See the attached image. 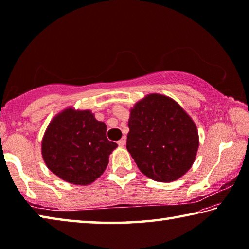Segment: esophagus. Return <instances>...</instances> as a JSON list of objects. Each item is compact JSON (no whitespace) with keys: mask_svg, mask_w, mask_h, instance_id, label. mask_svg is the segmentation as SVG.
Masks as SVG:
<instances>
[{"mask_svg":"<svg viewBox=\"0 0 249 249\" xmlns=\"http://www.w3.org/2000/svg\"><path fill=\"white\" fill-rule=\"evenodd\" d=\"M117 144H119V146H121V147H123V146H125V144H126V137L125 136H123L121 138V140L117 142Z\"/></svg>","mask_w":249,"mask_h":249,"instance_id":"esophagus-1","label":"esophagus"}]
</instances>
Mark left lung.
Returning <instances> with one entry per match:
<instances>
[{
	"label": "left lung",
	"instance_id": "8db88e82",
	"mask_svg": "<svg viewBox=\"0 0 249 249\" xmlns=\"http://www.w3.org/2000/svg\"><path fill=\"white\" fill-rule=\"evenodd\" d=\"M126 148L140 170L159 182H171L190 169L199 148L195 122L175 100L149 94L134 105Z\"/></svg>",
	"mask_w": 249,
	"mask_h": 249
}]
</instances>
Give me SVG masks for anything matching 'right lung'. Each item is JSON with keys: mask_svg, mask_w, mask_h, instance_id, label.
<instances>
[{"mask_svg": "<svg viewBox=\"0 0 249 249\" xmlns=\"http://www.w3.org/2000/svg\"><path fill=\"white\" fill-rule=\"evenodd\" d=\"M117 147L107 138V125L91 111L68 107L50 122L41 142L48 169L69 183L87 185L103 174Z\"/></svg>", "mask_w": 249, "mask_h": 249, "instance_id": "right-lung-1", "label": "right lung"}]
</instances>
